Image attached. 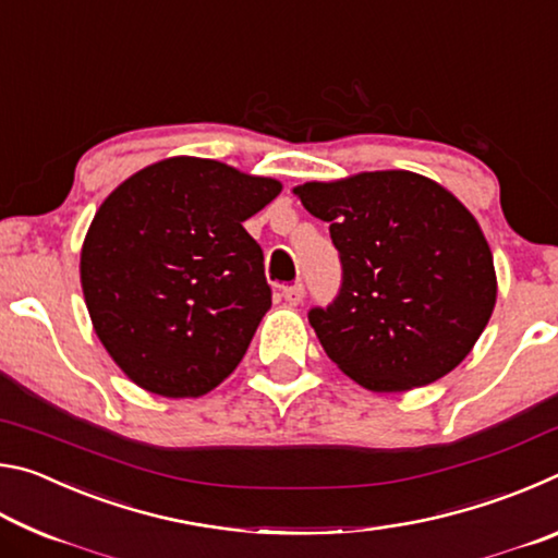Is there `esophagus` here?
I'll return each mask as SVG.
<instances>
[{
    "label": "esophagus",
    "mask_w": 558,
    "mask_h": 558,
    "mask_svg": "<svg viewBox=\"0 0 558 558\" xmlns=\"http://www.w3.org/2000/svg\"><path fill=\"white\" fill-rule=\"evenodd\" d=\"M282 298H286L288 305H300L302 298H305V288H302V282H295V286L282 288Z\"/></svg>",
    "instance_id": "34e87169"
}]
</instances>
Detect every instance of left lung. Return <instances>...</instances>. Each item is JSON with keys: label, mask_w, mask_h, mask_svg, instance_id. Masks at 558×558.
<instances>
[{"label": "left lung", "mask_w": 558, "mask_h": 558, "mask_svg": "<svg viewBox=\"0 0 558 558\" xmlns=\"http://www.w3.org/2000/svg\"><path fill=\"white\" fill-rule=\"evenodd\" d=\"M295 194L329 223L342 263L335 300L307 313L327 356L381 393L456 369L497 298L493 253L465 206L403 169L307 182Z\"/></svg>", "instance_id": "obj_1"}]
</instances>
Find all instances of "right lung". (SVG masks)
Returning a JSON list of instances; mask_svg holds the SVG:
<instances>
[{
	"label": "right lung",
	"mask_w": 558,
	"mask_h": 558,
	"mask_svg": "<svg viewBox=\"0 0 558 558\" xmlns=\"http://www.w3.org/2000/svg\"><path fill=\"white\" fill-rule=\"evenodd\" d=\"M278 194L276 179L172 157L102 202L81 253L83 295L137 386L196 399L239 366L272 298L243 221Z\"/></svg>",
	"instance_id": "1"
}]
</instances>
